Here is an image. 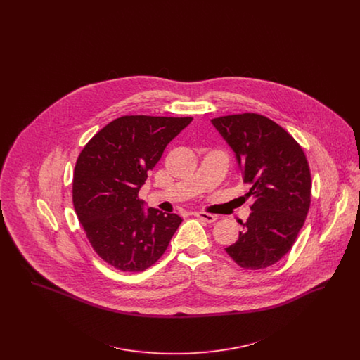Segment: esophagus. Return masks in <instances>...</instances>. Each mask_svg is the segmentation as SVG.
<instances>
[{
    "label": "esophagus",
    "instance_id": "1",
    "mask_svg": "<svg viewBox=\"0 0 360 360\" xmlns=\"http://www.w3.org/2000/svg\"><path fill=\"white\" fill-rule=\"evenodd\" d=\"M194 216L204 220L206 223H214L217 220V217L214 214H210V213H206V212H195Z\"/></svg>",
    "mask_w": 360,
    "mask_h": 360
}]
</instances>
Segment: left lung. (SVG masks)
<instances>
[{"label":"left lung","instance_id":"left-lung-1","mask_svg":"<svg viewBox=\"0 0 360 360\" xmlns=\"http://www.w3.org/2000/svg\"><path fill=\"white\" fill-rule=\"evenodd\" d=\"M212 124L235 153L251 198V214L239 239L225 251L240 267L273 266L292 247L310 206L311 178L301 146L262 115L243 113Z\"/></svg>","mask_w":360,"mask_h":360}]
</instances>
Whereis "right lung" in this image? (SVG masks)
I'll return each mask as SVG.
<instances>
[{
    "label": "right lung",
    "instance_id": "obj_1",
    "mask_svg": "<svg viewBox=\"0 0 360 360\" xmlns=\"http://www.w3.org/2000/svg\"><path fill=\"white\" fill-rule=\"evenodd\" d=\"M191 117L122 116L89 140L77 159L72 204L93 250L121 271L151 267L182 219L144 210L137 194L167 144Z\"/></svg>",
    "mask_w": 360,
    "mask_h": 360
}]
</instances>
